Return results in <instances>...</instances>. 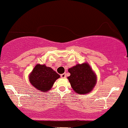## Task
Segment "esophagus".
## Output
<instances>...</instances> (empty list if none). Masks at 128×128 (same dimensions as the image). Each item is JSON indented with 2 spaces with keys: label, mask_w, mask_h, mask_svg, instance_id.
<instances>
[{
  "label": "esophagus",
  "mask_w": 128,
  "mask_h": 128,
  "mask_svg": "<svg viewBox=\"0 0 128 128\" xmlns=\"http://www.w3.org/2000/svg\"><path fill=\"white\" fill-rule=\"evenodd\" d=\"M61 77L62 78H65L66 77V73H62V74H61Z\"/></svg>",
  "instance_id": "esophagus-1"
}]
</instances>
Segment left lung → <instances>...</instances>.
I'll use <instances>...</instances> for the list:
<instances>
[{"mask_svg":"<svg viewBox=\"0 0 128 128\" xmlns=\"http://www.w3.org/2000/svg\"><path fill=\"white\" fill-rule=\"evenodd\" d=\"M68 78L72 88L79 94L90 92L96 82V76L87 63L77 65L68 69Z\"/></svg>","mask_w":128,"mask_h":128,"instance_id":"1","label":"left lung"}]
</instances>
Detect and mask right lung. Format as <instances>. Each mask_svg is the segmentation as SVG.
Wrapping results in <instances>:
<instances>
[{
	"instance_id": "add662e5",
	"label": "right lung",
	"mask_w": 128,
	"mask_h": 128,
	"mask_svg": "<svg viewBox=\"0 0 128 128\" xmlns=\"http://www.w3.org/2000/svg\"><path fill=\"white\" fill-rule=\"evenodd\" d=\"M60 76L50 67L37 64L29 76L31 84L42 92H48L51 89L54 82Z\"/></svg>"
}]
</instances>
